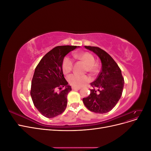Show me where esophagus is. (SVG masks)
I'll list each match as a JSON object with an SVG mask.
<instances>
[{
    "label": "esophagus",
    "instance_id": "1",
    "mask_svg": "<svg viewBox=\"0 0 151 151\" xmlns=\"http://www.w3.org/2000/svg\"><path fill=\"white\" fill-rule=\"evenodd\" d=\"M72 90H79L81 88H76V87H72Z\"/></svg>",
    "mask_w": 151,
    "mask_h": 151
}]
</instances>
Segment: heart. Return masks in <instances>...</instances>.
Segmentation results:
<instances>
[{"mask_svg":"<svg viewBox=\"0 0 151 151\" xmlns=\"http://www.w3.org/2000/svg\"><path fill=\"white\" fill-rule=\"evenodd\" d=\"M77 58L80 60L84 61L88 64L87 69L88 71L95 73L97 72V66L95 64V58L92 54L89 52H83L76 55ZM73 67V60L72 59L68 56L65 57L63 58L62 62V68L63 72L65 74L70 73ZM68 83L73 87L76 88H81V87L84 86L86 84L91 81L90 77L87 75H80L74 74L69 76L67 78Z\"/></svg>","mask_w":151,"mask_h":151,"instance_id":"b5f03b06","label":"heart"}]
</instances>
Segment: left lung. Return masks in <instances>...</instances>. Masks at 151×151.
<instances>
[{
	"mask_svg": "<svg viewBox=\"0 0 151 151\" xmlns=\"http://www.w3.org/2000/svg\"><path fill=\"white\" fill-rule=\"evenodd\" d=\"M84 47L99 58L102 67L97 79L91 83L93 89L90 90L88 97L83 98V103L91 111L108 113L115 106L122 96L124 87L122 71L113 58L103 50L96 47Z\"/></svg>",
	"mask_w": 151,
	"mask_h": 151,
	"instance_id": "8db88e82",
	"label": "left lung"
}]
</instances>
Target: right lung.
I'll return each mask as SVG.
<instances>
[{"label": "right lung", "instance_id": "add662e5", "mask_svg": "<svg viewBox=\"0 0 151 151\" xmlns=\"http://www.w3.org/2000/svg\"><path fill=\"white\" fill-rule=\"evenodd\" d=\"M77 48L79 46L55 47L42 58L35 68L31 96L35 106L45 117L54 118L65 111L67 94L72 88L64 78L62 62L68 53Z\"/></svg>", "mask_w": 151, "mask_h": 151}]
</instances>
